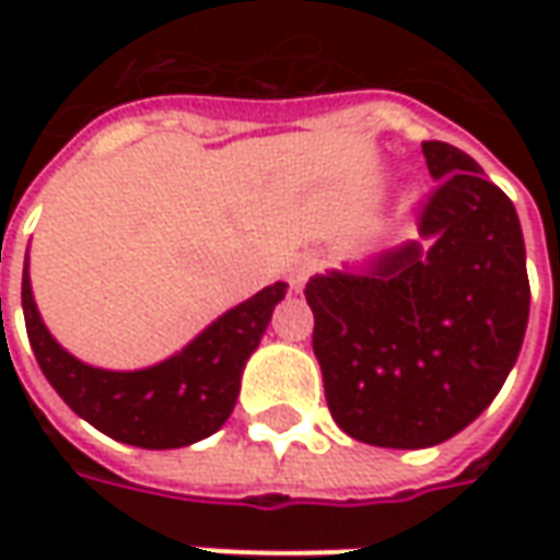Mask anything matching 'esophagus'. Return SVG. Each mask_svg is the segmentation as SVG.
<instances>
[{
  "instance_id": "34e87169",
  "label": "esophagus",
  "mask_w": 560,
  "mask_h": 560,
  "mask_svg": "<svg viewBox=\"0 0 560 560\" xmlns=\"http://www.w3.org/2000/svg\"><path fill=\"white\" fill-rule=\"evenodd\" d=\"M317 269V260L312 255H300L293 257L291 264H288V284H291V291H303L308 276Z\"/></svg>"
}]
</instances>
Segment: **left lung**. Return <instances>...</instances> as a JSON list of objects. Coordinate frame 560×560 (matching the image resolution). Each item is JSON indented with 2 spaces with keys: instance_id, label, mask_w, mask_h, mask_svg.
I'll return each instance as SVG.
<instances>
[{
  "instance_id": "8db88e82",
  "label": "left lung",
  "mask_w": 560,
  "mask_h": 560,
  "mask_svg": "<svg viewBox=\"0 0 560 560\" xmlns=\"http://www.w3.org/2000/svg\"><path fill=\"white\" fill-rule=\"evenodd\" d=\"M422 155L438 185L420 240L305 284L332 420L393 450L444 444L492 405L530 308L513 200L462 149L425 140Z\"/></svg>"
}]
</instances>
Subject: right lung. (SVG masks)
I'll return each mask as SVG.
<instances>
[{"label": "right lung", "instance_id": "1", "mask_svg": "<svg viewBox=\"0 0 560 560\" xmlns=\"http://www.w3.org/2000/svg\"><path fill=\"white\" fill-rule=\"evenodd\" d=\"M284 291V281L269 284L212 320L171 360L138 372H110L80 363L47 332L32 296L30 260L23 264L20 296L32 353L71 411L122 444L176 450L203 441L228 422L240 396L245 363L260 345Z\"/></svg>", "mask_w": 560, "mask_h": 560}]
</instances>
